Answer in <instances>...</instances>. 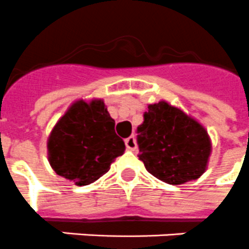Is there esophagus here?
<instances>
[{"instance_id":"obj_1","label":"esophagus","mask_w":249,"mask_h":249,"mask_svg":"<svg viewBox=\"0 0 249 249\" xmlns=\"http://www.w3.org/2000/svg\"><path fill=\"white\" fill-rule=\"evenodd\" d=\"M125 145L129 150H135L137 149V142H135L134 137H129L125 139Z\"/></svg>"}]
</instances>
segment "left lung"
<instances>
[{"label": "left lung", "mask_w": 249, "mask_h": 249, "mask_svg": "<svg viewBox=\"0 0 249 249\" xmlns=\"http://www.w3.org/2000/svg\"><path fill=\"white\" fill-rule=\"evenodd\" d=\"M139 160L170 185L197 179L208 168L212 141L199 121L167 101L149 104L138 128Z\"/></svg>", "instance_id": "left-lung-1"}]
</instances>
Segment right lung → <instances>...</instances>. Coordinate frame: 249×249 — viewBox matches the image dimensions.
<instances>
[{"mask_svg":"<svg viewBox=\"0 0 249 249\" xmlns=\"http://www.w3.org/2000/svg\"><path fill=\"white\" fill-rule=\"evenodd\" d=\"M47 148L54 172L77 186L95 182L125 152L101 99L73 102L50 131Z\"/></svg>","mask_w":249,"mask_h":249,"instance_id":"right-lung-1","label":"right lung"}]
</instances>
